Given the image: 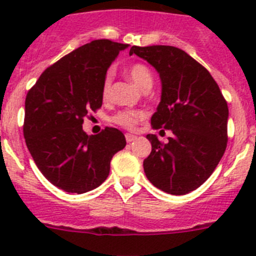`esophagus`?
<instances>
[{"instance_id": "1", "label": "esophagus", "mask_w": 256, "mask_h": 256, "mask_svg": "<svg viewBox=\"0 0 256 256\" xmlns=\"http://www.w3.org/2000/svg\"><path fill=\"white\" fill-rule=\"evenodd\" d=\"M136 138H137V136L130 134V133H126V142H132V141H134Z\"/></svg>"}]
</instances>
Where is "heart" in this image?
Instances as JSON below:
<instances>
[{"label":"heart","mask_w":256,"mask_h":256,"mask_svg":"<svg viewBox=\"0 0 256 256\" xmlns=\"http://www.w3.org/2000/svg\"><path fill=\"white\" fill-rule=\"evenodd\" d=\"M128 76L130 78L133 83H134L137 87H140L141 90L146 91V90H150L151 86L154 83L152 73L151 70L148 69L146 65L144 64H133L128 68ZM110 90H112V76L108 74L105 76L102 82V87H101V96H102L104 100L108 98L110 96ZM146 116L144 112L141 110H126V112H118L114 118H112V122L116 123L118 126H122L124 128H133L136 124L138 123L140 120H142Z\"/></svg>","instance_id":"b5f03b06"}]
</instances>
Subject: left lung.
I'll return each mask as SVG.
<instances>
[{
	"instance_id": "obj_1",
	"label": "left lung",
	"mask_w": 256,
	"mask_h": 256,
	"mask_svg": "<svg viewBox=\"0 0 256 256\" xmlns=\"http://www.w3.org/2000/svg\"><path fill=\"white\" fill-rule=\"evenodd\" d=\"M162 80V98L151 116L155 130H172L166 144L148 134L151 152L144 160L148 180L170 195H186L212 176L227 148L228 106L210 73L183 50L133 46ZM162 130V132H164Z\"/></svg>"
}]
</instances>
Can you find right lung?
Wrapping results in <instances>:
<instances>
[{
	"instance_id": "obj_1",
	"label": "right lung",
	"mask_w": 256,
	"mask_h": 256,
	"mask_svg": "<svg viewBox=\"0 0 256 256\" xmlns=\"http://www.w3.org/2000/svg\"><path fill=\"white\" fill-rule=\"evenodd\" d=\"M126 47L92 40L47 68L26 94V148L40 173L65 192L97 188L110 173L112 156L126 148V137L116 128L88 136L82 126L88 112L102 105L106 72Z\"/></svg>"
}]
</instances>
